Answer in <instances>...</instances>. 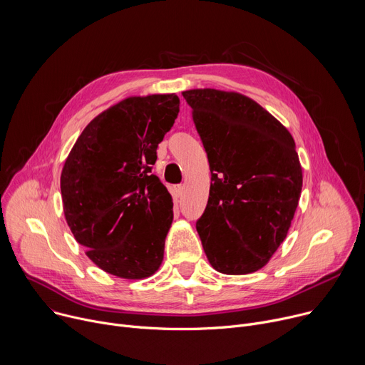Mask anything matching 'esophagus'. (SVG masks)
<instances>
[{
	"instance_id": "obj_1",
	"label": "esophagus",
	"mask_w": 365,
	"mask_h": 365,
	"mask_svg": "<svg viewBox=\"0 0 365 365\" xmlns=\"http://www.w3.org/2000/svg\"><path fill=\"white\" fill-rule=\"evenodd\" d=\"M183 189H185V187H183L182 185H176V186H175V195H176L178 197H179V196H182Z\"/></svg>"
}]
</instances>
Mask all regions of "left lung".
Returning <instances> with one entry per match:
<instances>
[{
  "label": "left lung",
  "instance_id": "1",
  "mask_svg": "<svg viewBox=\"0 0 365 365\" xmlns=\"http://www.w3.org/2000/svg\"><path fill=\"white\" fill-rule=\"evenodd\" d=\"M211 169L196 221L203 251L224 274L266 266L290 228L302 168L290 133L252 99L217 89L185 91Z\"/></svg>",
  "mask_w": 365,
  "mask_h": 365
}]
</instances>
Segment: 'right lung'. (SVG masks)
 I'll return each mask as SVG.
<instances>
[{
	"instance_id": "1",
	"label": "right lung",
	"mask_w": 365,
	"mask_h": 365,
	"mask_svg": "<svg viewBox=\"0 0 365 365\" xmlns=\"http://www.w3.org/2000/svg\"><path fill=\"white\" fill-rule=\"evenodd\" d=\"M179 103L175 93L121 101L86 125L65 162L66 222L86 255L110 274L144 279L163 262L173 202L151 169Z\"/></svg>"
}]
</instances>
